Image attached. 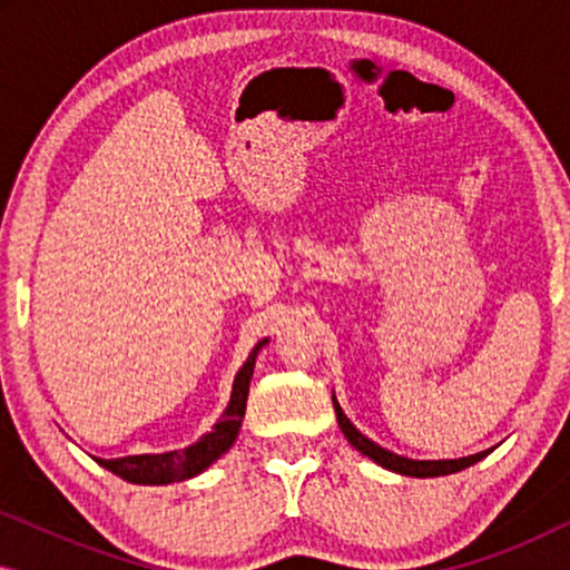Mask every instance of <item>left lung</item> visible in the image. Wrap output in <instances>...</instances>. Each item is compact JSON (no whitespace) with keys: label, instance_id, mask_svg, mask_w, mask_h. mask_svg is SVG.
Listing matches in <instances>:
<instances>
[{"label":"left lung","instance_id":"1","mask_svg":"<svg viewBox=\"0 0 570 570\" xmlns=\"http://www.w3.org/2000/svg\"><path fill=\"white\" fill-rule=\"evenodd\" d=\"M332 404H334V412H337V423L342 428V433L347 435V441L353 443V446L361 451V454L373 459V462L381 464V466H386V470L407 474V478H441V474H454L459 470H466V466H472L474 462H480L482 456H488V451H482V454L462 456V459H443V462H417V459L392 454V451L381 449L379 443L365 439V435L357 431L353 423H350L347 415L342 412V407L337 404V400H334V396H332Z\"/></svg>","mask_w":570,"mask_h":570}]
</instances>
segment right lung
Masks as SVG:
<instances>
[{"label": "right lung", "instance_id": "1", "mask_svg": "<svg viewBox=\"0 0 570 570\" xmlns=\"http://www.w3.org/2000/svg\"><path fill=\"white\" fill-rule=\"evenodd\" d=\"M267 340H262L254 347V353L248 355L244 368L238 371L236 381H233V394L228 410L223 412V417L217 420V425L207 435L194 443L189 449L181 451H168V454H139V456H121V459H98L100 466L119 474L121 480L137 482V485H168V482L189 480L202 470H207L217 456H223L225 451L236 441L240 420L246 412V396H248V381L254 373V361L259 347Z\"/></svg>", "mask_w": 570, "mask_h": 570}]
</instances>
